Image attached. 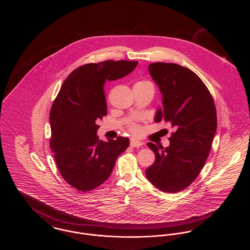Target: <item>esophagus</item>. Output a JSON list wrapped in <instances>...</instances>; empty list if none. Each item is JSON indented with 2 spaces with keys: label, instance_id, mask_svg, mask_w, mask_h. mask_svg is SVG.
Segmentation results:
<instances>
[{
  "label": "esophagus",
  "instance_id": "1",
  "mask_svg": "<svg viewBox=\"0 0 250 250\" xmlns=\"http://www.w3.org/2000/svg\"><path fill=\"white\" fill-rule=\"evenodd\" d=\"M143 143L142 142H140V141H137V140H134V139H132L130 141V146L131 147H140V146H142Z\"/></svg>",
  "mask_w": 250,
  "mask_h": 250
}]
</instances>
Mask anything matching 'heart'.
Segmentation results:
<instances>
[{
    "mask_svg": "<svg viewBox=\"0 0 250 250\" xmlns=\"http://www.w3.org/2000/svg\"><path fill=\"white\" fill-rule=\"evenodd\" d=\"M134 87H148V88H152L153 89V85L148 82V81H140L134 85ZM129 130L133 133V134H139L141 132V127L139 125L132 123L129 125Z\"/></svg>",
    "mask_w": 250,
    "mask_h": 250,
    "instance_id": "obj_1",
    "label": "heart"
}]
</instances>
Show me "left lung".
<instances>
[{"label": "left lung", "instance_id": "1", "mask_svg": "<svg viewBox=\"0 0 250 250\" xmlns=\"http://www.w3.org/2000/svg\"><path fill=\"white\" fill-rule=\"evenodd\" d=\"M149 72L163 97L155 121L169 123L175 132L165 149L147 143L155 161L145 174L158 189L175 193L198 177L211 151L217 125L214 99L202 80L187 67L153 62Z\"/></svg>", "mask_w": 250, "mask_h": 250}]
</instances>
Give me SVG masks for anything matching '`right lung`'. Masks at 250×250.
I'll return each instance as SVG.
<instances>
[{"instance_id": "obj_1", "label": "right lung", "mask_w": 250, "mask_h": 250, "mask_svg": "<svg viewBox=\"0 0 250 250\" xmlns=\"http://www.w3.org/2000/svg\"><path fill=\"white\" fill-rule=\"evenodd\" d=\"M137 64L124 60L83 64L65 79L52 104L50 148L60 174L78 190L87 192L103 184L129 146L127 138L106 143L96 132L97 123L107 115L106 81L125 77Z\"/></svg>"}]
</instances>
